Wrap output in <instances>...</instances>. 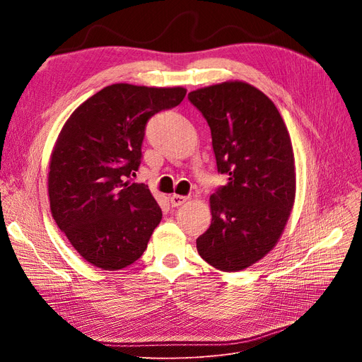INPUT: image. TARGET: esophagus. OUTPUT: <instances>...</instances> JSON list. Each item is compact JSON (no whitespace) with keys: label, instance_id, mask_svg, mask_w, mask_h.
Segmentation results:
<instances>
[{"label":"esophagus","instance_id":"1","mask_svg":"<svg viewBox=\"0 0 362 362\" xmlns=\"http://www.w3.org/2000/svg\"><path fill=\"white\" fill-rule=\"evenodd\" d=\"M186 201H187V197H182V195H176V194L170 197V204H171V206H180V205H183Z\"/></svg>","mask_w":362,"mask_h":362}]
</instances>
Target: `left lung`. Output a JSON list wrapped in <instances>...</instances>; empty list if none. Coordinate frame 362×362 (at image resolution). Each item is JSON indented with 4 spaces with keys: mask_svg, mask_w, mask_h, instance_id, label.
I'll return each mask as SVG.
<instances>
[{
    "mask_svg": "<svg viewBox=\"0 0 362 362\" xmlns=\"http://www.w3.org/2000/svg\"><path fill=\"white\" fill-rule=\"evenodd\" d=\"M211 129L218 173L227 176L210 198L211 226L197 239L214 269L239 272L267 255L295 202V157L286 124L273 101L235 81L187 95Z\"/></svg>",
    "mask_w": 362,
    "mask_h": 362,
    "instance_id": "left-lung-1",
    "label": "left lung"
}]
</instances>
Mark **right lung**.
<instances>
[{
    "label": "right lung",
    "mask_w": 362,
    "mask_h": 362,
    "mask_svg": "<svg viewBox=\"0 0 362 362\" xmlns=\"http://www.w3.org/2000/svg\"><path fill=\"white\" fill-rule=\"evenodd\" d=\"M186 89L110 85L64 123L51 154V214L73 248L103 270H120L146 250L163 213L148 186L132 183L148 120L179 105Z\"/></svg>",
    "instance_id": "obj_1"
}]
</instances>
